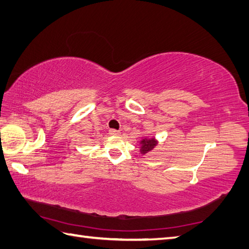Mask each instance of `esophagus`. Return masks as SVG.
Here are the masks:
<instances>
[{"label": "esophagus", "instance_id": "esophagus-1", "mask_svg": "<svg viewBox=\"0 0 249 249\" xmlns=\"http://www.w3.org/2000/svg\"><path fill=\"white\" fill-rule=\"evenodd\" d=\"M109 134H110L111 136H120V135H121L120 131L116 130V129H110V130H109Z\"/></svg>", "mask_w": 249, "mask_h": 249}]
</instances>
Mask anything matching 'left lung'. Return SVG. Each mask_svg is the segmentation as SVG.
<instances>
[{"label": "left lung", "instance_id": "left-lung-1", "mask_svg": "<svg viewBox=\"0 0 249 249\" xmlns=\"http://www.w3.org/2000/svg\"><path fill=\"white\" fill-rule=\"evenodd\" d=\"M158 144V141L155 138H150V137H144L140 141V152L141 154H146L153 151Z\"/></svg>", "mask_w": 249, "mask_h": 249}]
</instances>
